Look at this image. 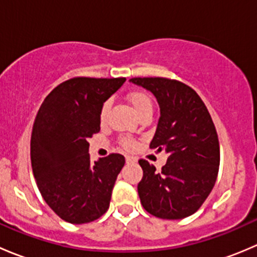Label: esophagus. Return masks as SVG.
I'll list each match as a JSON object with an SVG mask.
<instances>
[{
  "instance_id": "1",
  "label": "esophagus",
  "mask_w": 257,
  "mask_h": 257,
  "mask_svg": "<svg viewBox=\"0 0 257 257\" xmlns=\"http://www.w3.org/2000/svg\"><path fill=\"white\" fill-rule=\"evenodd\" d=\"M125 162L128 163V164H132V163H136L137 162V158L132 157V155H126V157H125Z\"/></svg>"
}]
</instances>
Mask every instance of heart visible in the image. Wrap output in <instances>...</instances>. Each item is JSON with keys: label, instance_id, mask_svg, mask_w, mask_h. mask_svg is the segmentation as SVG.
Wrapping results in <instances>:
<instances>
[{"label": "heart", "instance_id": "b5f03b06", "mask_svg": "<svg viewBox=\"0 0 257 257\" xmlns=\"http://www.w3.org/2000/svg\"><path fill=\"white\" fill-rule=\"evenodd\" d=\"M126 99L131 103L132 108H133L137 115H141L142 113L147 112V110H152L153 108L152 99H150L149 95L145 94L144 92H138V90H137V92L129 93ZM108 112H109V102H105L104 104L102 105V109H100V120H105ZM120 144L124 149H133V148L136 147V142L131 138H123L120 141Z\"/></svg>", "mask_w": 257, "mask_h": 257}]
</instances>
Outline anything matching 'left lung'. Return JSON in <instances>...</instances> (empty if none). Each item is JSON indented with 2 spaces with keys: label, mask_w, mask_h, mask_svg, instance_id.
<instances>
[{
  "label": "left lung",
  "mask_w": 257,
  "mask_h": 257,
  "mask_svg": "<svg viewBox=\"0 0 257 257\" xmlns=\"http://www.w3.org/2000/svg\"><path fill=\"white\" fill-rule=\"evenodd\" d=\"M131 82L157 98L160 116L150 149L168 153L162 172L139 160L142 205L160 219L190 216L211 193L219 172V139L208 108L193 88L179 80L154 77Z\"/></svg>",
  "instance_id": "obj_1"
}]
</instances>
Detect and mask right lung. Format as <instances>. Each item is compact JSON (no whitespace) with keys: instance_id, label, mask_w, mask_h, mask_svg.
<instances>
[{"instance_id":"right-lung-1","label":"right lung","mask_w":257,"mask_h":257,"mask_svg":"<svg viewBox=\"0 0 257 257\" xmlns=\"http://www.w3.org/2000/svg\"><path fill=\"white\" fill-rule=\"evenodd\" d=\"M125 78L77 77L46 97L31 137L33 175L48 206L64 221L85 224L109 208L123 155L90 162L88 138L100 131V109Z\"/></svg>"}]
</instances>
